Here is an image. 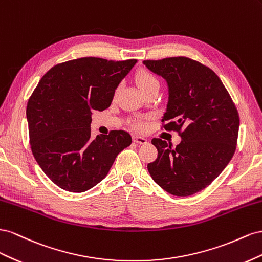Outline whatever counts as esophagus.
Returning <instances> with one entry per match:
<instances>
[{"mask_svg":"<svg viewBox=\"0 0 262 262\" xmlns=\"http://www.w3.org/2000/svg\"><path fill=\"white\" fill-rule=\"evenodd\" d=\"M133 141L134 143H137L140 145H146L148 143V140L145 137H141V136H134Z\"/></svg>","mask_w":262,"mask_h":262,"instance_id":"34e87169","label":"esophagus"}]
</instances>
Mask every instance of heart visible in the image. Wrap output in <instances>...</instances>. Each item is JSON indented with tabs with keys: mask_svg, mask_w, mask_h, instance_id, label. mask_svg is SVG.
I'll return each instance as SVG.
<instances>
[{
	"mask_svg": "<svg viewBox=\"0 0 262 262\" xmlns=\"http://www.w3.org/2000/svg\"><path fill=\"white\" fill-rule=\"evenodd\" d=\"M136 82L141 91H144V90L154 84H159V81L157 80V78L152 73H150L147 70H140L137 72Z\"/></svg>",
	"mask_w": 262,
	"mask_h": 262,
	"instance_id": "heart-1",
	"label": "heart"
}]
</instances>
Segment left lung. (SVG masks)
I'll use <instances>...</instances> for the list:
<instances>
[{
	"label": "left lung",
	"mask_w": 262,
	"mask_h": 262,
	"mask_svg": "<svg viewBox=\"0 0 262 262\" xmlns=\"http://www.w3.org/2000/svg\"><path fill=\"white\" fill-rule=\"evenodd\" d=\"M148 70L168 86L166 129L181 130L176 148L154 138L157 159L148 163L152 180L168 193L189 196L210 185L236 150L239 116L215 72L186 57L145 60Z\"/></svg>",
	"instance_id": "8db88e82"
}]
</instances>
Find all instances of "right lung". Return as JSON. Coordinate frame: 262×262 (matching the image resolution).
Listing matches in <instances>:
<instances>
[{"mask_svg": "<svg viewBox=\"0 0 262 262\" xmlns=\"http://www.w3.org/2000/svg\"><path fill=\"white\" fill-rule=\"evenodd\" d=\"M136 62L84 57L52 67L40 79L27 103L29 140L37 163L59 188L76 193L93 188L132 144L124 130L92 139L90 126L92 112L111 105Z\"/></svg>", "mask_w": 262, "mask_h": 262, "instance_id": "1", "label": "right lung"}]
</instances>
